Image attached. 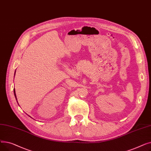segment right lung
I'll return each instance as SVG.
<instances>
[{
    "instance_id": "right-lung-1",
    "label": "right lung",
    "mask_w": 151,
    "mask_h": 151,
    "mask_svg": "<svg viewBox=\"0 0 151 151\" xmlns=\"http://www.w3.org/2000/svg\"><path fill=\"white\" fill-rule=\"evenodd\" d=\"M14 96H15V97H16V99H17V96H16V93H15V90H14Z\"/></svg>"
}]
</instances>
